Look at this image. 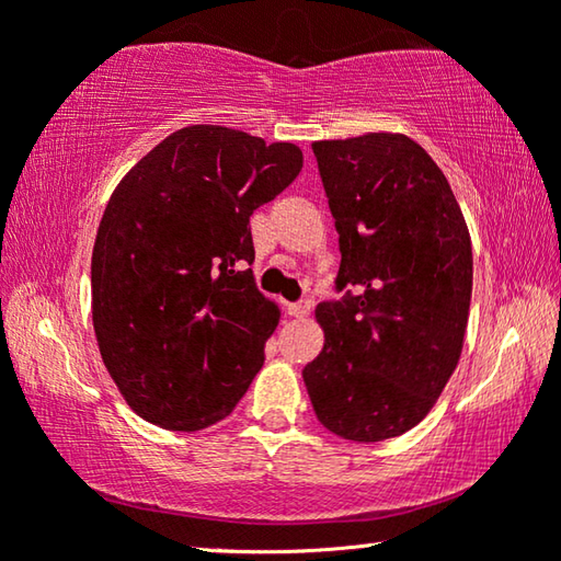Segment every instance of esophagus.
I'll use <instances>...</instances> for the list:
<instances>
[{
    "instance_id": "1",
    "label": "esophagus",
    "mask_w": 561,
    "mask_h": 561,
    "mask_svg": "<svg viewBox=\"0 0 561 561\" xmlns=\"http://www.w3.org/2000/svg\"><path fill=\"white\" fill-rule=\"evenodd\" d=\"M309 311H311V299H299V301L289 304V314H291V317H297V319L307 317Z\"/></svg>"
}]
</instances>
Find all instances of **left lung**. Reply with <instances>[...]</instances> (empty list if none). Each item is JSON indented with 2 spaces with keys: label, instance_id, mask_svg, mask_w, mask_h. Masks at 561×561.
<instances>
[{
  "label": "left lung",
  "instance_id": "obj_1",
  "mask_svg": "<svg viewBox=\"0 0 561 561\" xmlns=\"http://www.w3.org/2000/svg\"><path fill=\"white\" fill-rule=\"evenodd\" d=\"M311 148L344 297L317 307L324 348L304 383L339 438H396L428 415L458 366L472 294L468 225L443 170L401 133Z\"/></svg>",
  "mask_w": 561,
  "mask_h": 561
}]
</instances>
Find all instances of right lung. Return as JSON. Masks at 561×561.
Returning <instances> with one entry per match:
<instances>
[{"instance_id": "add662e5", "label": "right lung", "mask_w": 561, "mask_h": 561, "mask_svg": "<svg viewBox=\"0 0 561 561\" xmlns=\"http://www.w3.org/2000/svg\"><path fill=\"white\" fill-rule=\"evenodd\" d=\"M304 165L294 144L187 126L113 190L91 257L101 358L128 405L168 431L234 411L279 309L254 287L250 217Z\"/></svg>"}]
</instances>
